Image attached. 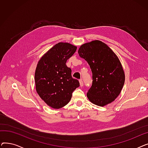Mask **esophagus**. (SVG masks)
Masks as SVG:
<instances>
[{
	"instance_id": "1",
	"label": "esophagus",
	"mask_w": 148,
	"mask_h": 148,
	"mask_svg": "<svg viewBox=\"0 0 148 148\" xmlns=\"http://www.w3.org/2000/svg\"><path fill=\"white\" fill-rule=\"evenodd\" d=\"M79 82H80V86H81V87H83V82L82 79H80V80H79Z\"/></svg>"
}]
</instances>
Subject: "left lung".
Returning a JSON list of instances; mask_svg holds the SVG:
<instances>
[{
  "mask_svg": "<svg viewBox=\"0 0 148 148\" xmlns=\"http://www.w3.org/2000/svg\"><path fill=\"white\" fill-rule=\"evenodd\" d=\"M78 53L86 60L92 73V84L87 93L90 101L101 107L113 102L125 82V74L118 56L98 40L83 44Z\"/></svg>",
  "mask_w": 148,
  "mask_h": 148,
  "instance_id": "8db88e82",
  "label": "left lung"
}]
</instances>
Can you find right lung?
<instances>
[{
  "mask_svg": "<svg viewBox=\"0 0 148 148\" xmlns=\"http://www.w3.org/2000/svg\"><path fill=\"white\" fill-rule=\"evenodd\" d=\"M77 50V47L59 42L39 60L35 73L36 90L44 101L53 108L66 106L73 91L79 87L78 80L71 76V69L66 62Z\"/></svg>",
  "mask_w": 148,
  "mask_h": 148,
  "instance_id": "obj_1",
  "label": "right lung"
}]
</instances>
